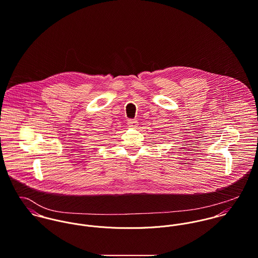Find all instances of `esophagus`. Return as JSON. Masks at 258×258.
<instances>
[{
    "mask_svg": "<svg viewBox=\"0 0 258 258\" xmlns=\"http://www.w3.org/2000/svg\"><path fill=\"white\" fill-rule=\"evenodd\" d=\"M127 124L131 127H137L139 125V122L137 119H127Z\"/></svg>",
    "mask_w": 258,
    "mask_h": 258,
    "instance_id": "1",
    "label": "esophagus"
}]
</instances>
